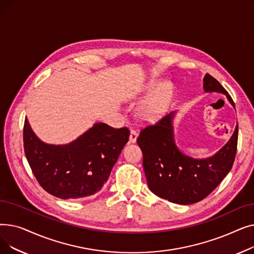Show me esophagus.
<instances>
[{
  "instance_id": "obj_1",
  "label": "esophagus",
  "mask_w": 254,
  "mask_h": 254,
  "mask_svg": "<svg viewBox=\"0 0 254 254\" xmlns=\"http://www.w3.org/2000/svg\"><path fill=\"white\" fill-rule=\"evenodd\" d=\"M138 138V132L135 129H130V134H129V142L130 143H136Z\"/></svg>"
}]
</instances>
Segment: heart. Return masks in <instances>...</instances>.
<instances>
[{
    "instance_id": "b5f03b06",
    "label": "heart",
    "mask_w": 254,
    "mask_h": 254,
    "mask_svg": "<svg viewBox=\"0 0 254 254\" xmlns=\"http://www.w3.org/2000/svg\"><path fill=\"white\" fill-rule=\"evenodd\" d=\"M157 83L152 81L149 85V88H153ZM173 91L172 84L168 81L159 84L157 89L155 90L154 95L146 102L141 108V115L143 118L152 120L157 118L162 114L167 102L169 101Z\"/></svg>"
}]
</instances>
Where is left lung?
Masks as SVG:
<instances>
[{
	"label": "left lung",
	"instance_id": "1",
	"mask_svg": "<svg viewBox=\"0 0 254 254\" xmlns=\"http://www.w3.org/2000/svg\"><path fill=\"white\" fill-rule=\"evenodd\" d=\"M205 92L225 95L235 108L229 92L209 74L203 79ZM164 116L153 126L141 129L137 143L143 152V168L149 190L169 202L190 205L202 201L214 190L231 171L237 152L238 125L229 142L207 158H192L182 153L174 139L173 118Z\"/></svg>",
	"mask_w": 254,
	"mask_h": 254
}]
</instances>
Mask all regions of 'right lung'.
I'll return each instance as SVG.
<instances>
[{
  "mask_svg": "<svg viewBox=\"0 0 254 254\" xmlns=\"http://www.w3.org/2000/svg\"><path fill=\"white\" fill-rule=\"evenodd\" d=\"M128 137L127 127L99 123L69 144L51 145L34 134L26 118L23 127L24 153L33 174L43 190L64 199L100 191Z\"/></svg>",
  "mask_w": 254,
  "mask_h": 254,
  "instance_id": "right-lung-1",
  "label": "right lung"
}]
</instances>
